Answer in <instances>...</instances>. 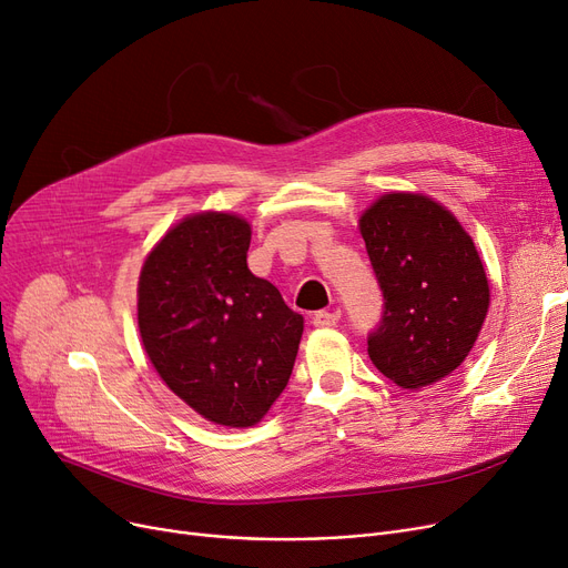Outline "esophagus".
<instances>
[{
    "label": "esophagus",
    "instance_id": "1",
    "mask_svg": "<svg viewBox=\"0 0 568 568\" xmlns=\"http://www.w3.org/2000/svg\"><path fill=\"white\" fill-rule=\"evenodd\" d=\"M339 316H342L339 310H333V312H316V314L312 316V323H314L316 328H331V326H335V323L339 321Z\"/></svg>",
    "mask_w": 568,
    "mask_h": 568
}]
</instances>
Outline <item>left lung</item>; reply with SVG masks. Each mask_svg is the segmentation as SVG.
Wrapping results in <instances>:
<instances>
[{
    "instance_id": "obj_1",
    "label": "left lung",
    "mask_w": 568,
    "mask_h": 568,
    "mask_svg": "<svg viewBox=\"0 0 568 568\" xmlns=\"http://www.w3.org/2000/svg\"><path fill=\"white\" fill-rule=\"evenodd\" d=\"M361 233L384 293L367 354L402 388L442 382L469 356L488 314L490 288L471 237L420 194H386Z\"/></svg>"
}]
</instances>
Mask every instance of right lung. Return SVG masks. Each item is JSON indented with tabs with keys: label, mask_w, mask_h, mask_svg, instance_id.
<instances>
[{
	"label": "right lung",
	"mask_w": 568,
	"mask_h": 568,
	"mask_svg": "<svg viewBox=\"0 0 568 568\" xmlns=\"http://www.w3.org/2000/svg\"><path fill=\"white\" fill-rule=\"evenodd\" d=\"M252 229L224 212L186 217L145 258L139 328L166 386L203 418L258 423L298 356L303 316L247 267Z\"/></svg>",
	"instance_id": "obj_1"
}]
</instances>
